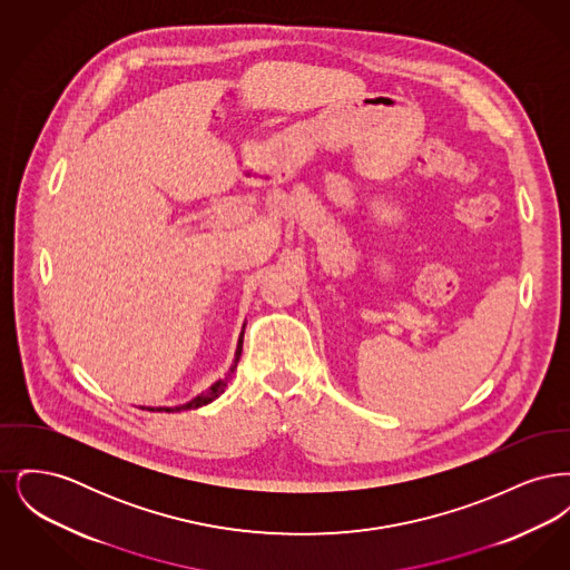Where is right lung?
<instances>
[{"label": "right lung", "instance_id": "1", "mask_svg": "<svg viewBox=\"0 0 570 570\" xmlns=\"http://www.w3.org/2000/svg\"><path fill=\"white\" fill-rule=\"evenodd\" d=\"M245 331V325H244ZM244 331H242V335H239V342H237V351H235V361H233V365H230V370H228V374L224 376V379L217 380L214 382L205 393H200V395H196L194 400H190L188 404H184V406H175V407H147V410H151V412H181V410H194V407L207 406V404H212L214 400H217L222 393H224V389H226V384L230 382L233 379V374H235V370H237V363H239V356H242V351H244ZM145 410V407H142Z\"/></svg>", "mask_w": 570, "mask_h": 570}]
</instances>
